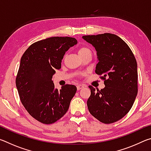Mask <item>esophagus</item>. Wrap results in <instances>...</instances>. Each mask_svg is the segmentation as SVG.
Segmentation results:
<instances>
[{"mask_svg": "<svg viewBox=\"0 0 151 151\" xmlns=\"http://www.w3.org/2000/svg\"><path fill=\"white\" fill-rule=\"evenodd\" d=\"M85 85H81V84H80V85H78L77 86H76V88H77V89L78 90H81V88H84L85 87Z\"/></svg>", "mask_w": 151, "mask_h": 151, "instance_id": "esophagus-1", "label": "esophagus"}]
</instances>
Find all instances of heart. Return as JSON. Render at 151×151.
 Returning a JSON list of instances; mask_svg holds the SVG:
<instances>
[{
	"label": "heart",
	"instance_id": "obj_1",
	"mask_svg": "<svg viewBox=\"0 0 151 151\" xmlns=\"http://www.w3.org/2000/svg\"><path fill=\"white\" fill-rule=\"evenodd\" d=\"M87 51H90L88 48L86 47H81L80 49L78 50V55H81L82 53H84L85 52H87Z\"/></svg>",
	"mask_w": 151,
	"mask_h": 151
}]
</instances>
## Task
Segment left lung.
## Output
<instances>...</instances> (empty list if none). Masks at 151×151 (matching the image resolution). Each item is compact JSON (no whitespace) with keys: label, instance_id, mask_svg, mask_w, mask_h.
I'll return each instance as SVG.
<instances>
[{"label":"left lung","instance_id":"8db88e82","mask_svg":"<svg viewBox=\"0 0 151 151\" xmlns=\"http://www.w3.org/2000/svg\"><path fill=\"white\" fill-rule=\"evenodd\" d=\"M95 48L99 62L95 73L102 75L105 87L89 86L87 101L90 113L103 123L119 121L132 108L138 93L136 58L131 48L118 36L111 33L83 36Z\"/></svg>","mask_w":151,"mask_h":151}]
</instances>
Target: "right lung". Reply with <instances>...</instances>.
<instances>
[{"mask_svg":"<svg viewBox=\"0 0 151 151\" xmlns=\"http://www.w3.org/2000/svg\"><path fill=\"white\" fill-rule=\"evenodd\" d=\"M76 44L75 38L50 37L33 43L22 56L16 78L20 101L30 115L43 124L62 118L77 90L75 85H66L58 91L52 81L65 52Z\"/></svg>","mask_w":151,"mask_h":151,"instance_id":"right-lung-1","label":"right lung"}]
</instances>
